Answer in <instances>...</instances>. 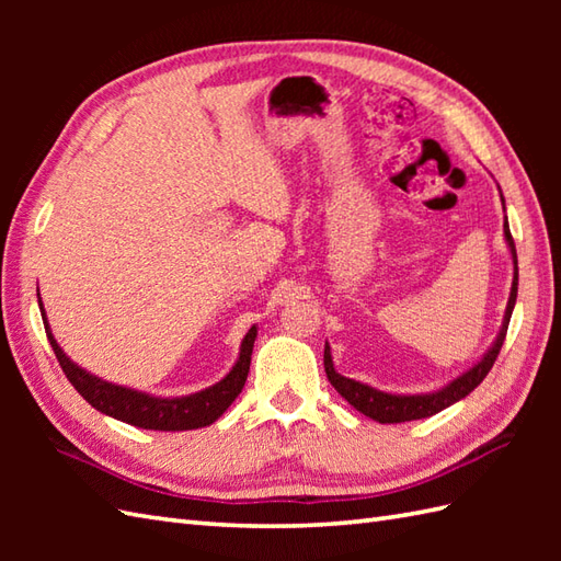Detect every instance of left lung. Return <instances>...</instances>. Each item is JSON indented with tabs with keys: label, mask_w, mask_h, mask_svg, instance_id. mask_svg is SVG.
Wrapping results in <instances>:
<instances>
[{
	"label": "left lung",
	"mask_w": 561,
	"mask_h": 561,
	"mask_svg": "<svg viewBox=\"0 0 561 561\" xmlns=\"http://www.w3.org/2000/svg\"><path fill=\"white\" fill-rule=\"evenodd\" d=\"M504 202V197H502ZM504 236H506V243L511 248V255H514V284H511V296H508V304H506V313H504V323L502 330H499V335L494 340V344L482 359L474 364L470 371H465L462 376L453 378L448 386H444L440 390L434 392H422V396H392V392H383V390H376L366 383H359V380H352L347 376H340L335 371V364H332V356H330V347L325 342V374L328 380L332 383L340 396L347 400L354 410H359L362 414L371 416V420L380 422V424H398V422H412V420H424V416H432L440 410L450 408L453 402L462 400L465 396H470V392L478 388L484 376L492 371V366L496 362L499 352H502V344L506 340V330H508V320L511 313H514V306H516V294H518V260H516V245H514V238H511L508 231V221L504 224Z\"/></svg>",
	"instance_id": "8db88e82"
}]
</instances>
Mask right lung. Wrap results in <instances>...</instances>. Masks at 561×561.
<instances>
[{"instance_id":"add662e5","label":"right lung","mask_w":561,"mask_h":561,"mask_svg":"<svg viewBox=\"0 0 561 561\" xmlns=\"http://www.w3.org/2000/svg\"><path fill=\"white\" fill-rule=\"evenodd\" d=\"M38 306H43L41 294ZM41 316L57 362L62 366L69 383L77 388L79 396L87 400L91 408L113 416V420H121L139 428H153V432H187V428H199L217 422L245 386V378L250 371V354H253V344L257 337V328L253 325L245 332V337L241 342V354H238L236 366L219 380V383L183 398H153L149 392L115 386L108 383V380L83 371V368H79L69 359L53 337V330L47 325L43 308Z\"/></svg>"}]
</instances>
